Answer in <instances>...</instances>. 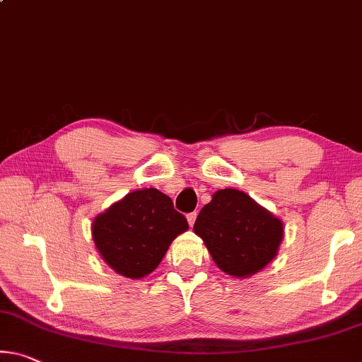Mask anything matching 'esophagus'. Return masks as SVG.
I'll return each instance as SVG.
<instances>
[{"label":"esophagus","mask_w":362,"mask_h":362,"mask_svg":"<svg viewBox=\"0 0 362 362\" xmlns=\"http://www.w3.org/2000/svg\"><path fill=\"white\" fill-rule=\"evenodd\" d=\"M197 212H190V214H187V221H188V223H190V226H193L194 223V221H197Z\"/></svg>","instance_id":"esophagus-1"}]
</instances>
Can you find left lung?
Segmentation results:
<instances>
[{"label": "left lung", "mask_w": 362, "mask_h": 362, "mask_svg": "<svg viewBox=\"0 0 362 362\" xmlns=\"http://www.w3.org/2000/svg\"><path fill=\"white\" fill-rule=\"evenodd\" d=\"M193 230L203 238L217 266L233 277H248L266 267L284 237L282 222L235 188L212 194Z\"/></svg>", "instance_id": "obj_1"}]
</instances>
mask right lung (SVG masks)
I'll return each mask as SVG.
<instances>
[{"mask_svg":"<svg viewBox=\"0 0 362 362\" xmlns=\"http://www.w3.org/2000/svg\"><path fill=\"white\" fill-rule=\"evenodd\" d=\"M185 216L156 188L129 193L93 222L100 255L117 274L141 279L159 266L169 245L185 232Z\"/></svg>","mask_w":362,"mask_h":362,"instance_id":"add662e5","label":"right lung"}]
</instances>
